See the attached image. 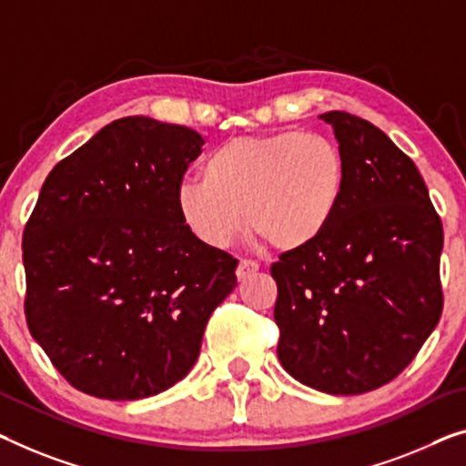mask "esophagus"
I'll use <instances>...</instances> for the list:
<instances>
[{
  "instance_id": "esophagus-1",
  "label": "esophagus",
  "mask_w": 466,
  "mask_h": 466,
  "mask_svg": "<svg viewBox=\"0 0 466 466\" xmlns=\"http://www.w3.org/2000/svg\"><path fill=\"white\" fill-rule=\"evenodd\" d=\"M257 269H259V266H257L255 261L240 259L238 268H236V278H238V280H247V278H251L253 274H257Z\"/></svg>"
}]
</instances>
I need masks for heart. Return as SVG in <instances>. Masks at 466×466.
I'll use <instances>...</instances> for the list:
<instances>
[{"label": "heart", "mask_w": 466, "mask_h": 466, "mask_svg": "<svg viewBox=\"0 0 466 466\" xmlns=\"http://www.w3.org/2000/svg\"><path fill=\"white\" fill-rule=\"evenodd\" d=\"M203 179L176 190L186 230L228 248L247 228L272 253L303 251L335 221L347 190V163L329 137L301 129L232 137L205 157Z\"/></svg>", "instance_id": "obj_1"}]
</instances>
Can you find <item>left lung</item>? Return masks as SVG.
I'll list each match as a JSON object with an SVG mask.
<instances>
[{"label":"left lung","mask_w":466,"mask_h":466,"mask_svg":"<svg viewBox=\"0 0 466 466\" xmlns=\"http://www.w3.org/2000/svg\"><path fill=\"white\" fill-rule=\"evenodd\" d=\"M347 190L320 240L272 263L278 360L318 391L358 395L393 380L440 322L441 219L425 179L389 137L330 110Z\"/></svg>","instance_id":"obj_1"}]
</instances>
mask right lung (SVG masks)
<instances>
[{
    "label": "right lung",
    "instance_id": "1",
    "mask_svg": "<svg viewBox=\"0 0 466 466\" xmlns=\"http://www.w3.org/2000/svg\"><path fill=\"white\" fill-rule=\"evenodd\" d=\"M203 137L125 116L62 158L25 226V316L75 389L142 400L190 372L238 259L198 242L176 190Z\"/></svg>",
    "mask_w": 466,
    "mask_h": 466
}]
</instances>
